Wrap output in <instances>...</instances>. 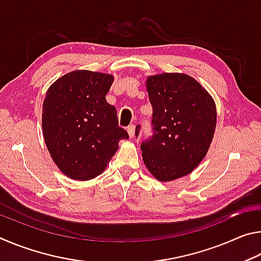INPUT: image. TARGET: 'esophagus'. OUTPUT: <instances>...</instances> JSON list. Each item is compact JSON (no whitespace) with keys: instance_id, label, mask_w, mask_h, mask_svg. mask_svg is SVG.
I'll use <instances>...</instances> for the list:
<instances>
[{"instance_id":"1","label":"esophagus","mask_w":261,"mask_h":261,"mask_svg":"<svg viewBox=\"0 0 261 261\" xmlns=\"http://www.w3.org/2000/svg\"><path fill=\"white\" fill-rule=\"evenodd\" d=\"M135 131H136V126L134 124L127 126V134H129L130 138H134L135 137Z\"/></svg>"}]
</instances>
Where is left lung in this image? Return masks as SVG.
I'll use <instances>...</instances> for the list:
<instances>
[{
	"label": "left lung",
	"instance_id": "1",
	"mask_svg": "<svg viewBox=\"0 0 261 261\" xmlns=\"http://www.w3.org/2000/svg\"><path fill=\"white\" fill-rule=\"evenodd\" d=\"M146 90L154 135L141 143L145 166L160 182L184 177L202 161L213 140L214 99L193 77L178 72L147 77Z\"/></svg>",
	"mask_w": 261,
	"mask_h": 261
}]
</instances>
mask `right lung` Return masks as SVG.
<instances>
[{
	"instance_id": "right-lung-1",
	"label": "right lung",
	"mask_w": 261,
	"mask_h": 261,
	"mask_svg": "<svg viewBox=\"0 0 261 261\" xmlns=\"http://www.w3.org/2000/svg\"><path fill=\"white\" fill-rule=\"evenodd\" d=\"M114 76L74 70L51 84L42 105V132L53 161L69 178L88 180L102 174L127 139L116 109L106 101Z\"/></svg>"
}]
</instances>
